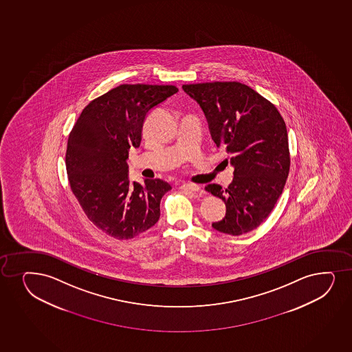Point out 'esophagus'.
<instances>
[{
    "label": "esophagus",
    "mask_w": 352,
    "mask_h": 352,
    "mask_svg": "<svg viewBox=\"0 0 352 352\" xmlns=\"http://www.w3.org/2000/svg\"><path fill=\"white\" fill-rule=\"evenodd\" d=\"M181 189L184 191H190V192H197L201 190V188L197 184H192V183H183Z\"/></svg>",
    "instance_id": "obj_1"
}]
</instances>
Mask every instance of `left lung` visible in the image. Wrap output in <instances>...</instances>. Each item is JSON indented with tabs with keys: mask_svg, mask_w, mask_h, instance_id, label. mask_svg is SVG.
Returning <instances> with one entry per match:
<instances>
[{
	"mask_svg": "<svg viewBox=\"0 0 352 352\" xmlns=\"http://www.w3.org/2000/svg\"><path fill=\"white\" fill-rule=\"evenodd\" d=\"M182 88L202 107L214 143L226 149L234 166L229 186H206L226 206V217L212 226L232 236L250 232L267 219L287 182L290 151L285 122L275 104L239 82Z\"/></svg>",
	"mask_w": 352,
	"mask_h": 352,
	"instance_id": "8db88e82",
	"label": "left lung"
}]
</instances>
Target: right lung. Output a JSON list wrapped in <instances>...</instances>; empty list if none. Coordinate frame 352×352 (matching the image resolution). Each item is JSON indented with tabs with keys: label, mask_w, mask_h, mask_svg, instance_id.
I'll return each instance as SVG.
<instances>
[{
	"label": "right lung",
	"mask_w": 352,
	"mask_h": 352,
	"mask_svg": "<svg viewBox=\"0 0 352 352\" xmlns=\"http://www.w3.org/2000/svg\"><path fill=\"white\" fill-rule=\"evenodd\" d=\"M175 85H121L90 102L69 133L65 168L70 189L94 226L130 239L155 226L171 189L160 178L130 183V146L141 144L146 113L177 93Z\"/></svg>",
	"instance_id": "1"
}]
</instances>
